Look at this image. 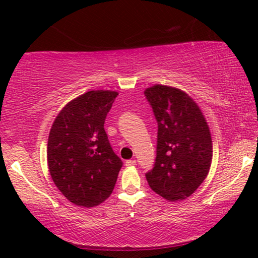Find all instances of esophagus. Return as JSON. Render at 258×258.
<instances>
[{
    "mask_svg": "<svg viewBox=\"0 0 258 258\" xmlns=\"http://www.w3.org/2000/svg\"><path fill=\"white\" fill-rule=\"evenodd\" d=\"M125 165H126V167H135V165H136V161H135V160H128V161H125Z\"/></svg>",
    "mask_w": 258,
    "mask_h": 258,
    "instance_id": "34e87169",
    "label": "esophagus"
}]
</instances>
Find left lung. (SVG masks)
Returning <instances> with one entry per match:
<instances>
[{"instance_id": "obj_1", "label": "left lung", "mask_w": 258, "mask_h": 258, "mask_svg": "<svg viewBox=\"0 0 258 258\" xmlns=\"http://www.w3.org/2000/svg\"><path fill=\"white\" fill-rule=\"evenodd\" d=\"M144 94L158 122L157 153L148 184L169 202L192 195L209 174L213 141L199 104L178 88L155 84Z\"/></svg>"}]
</instances>
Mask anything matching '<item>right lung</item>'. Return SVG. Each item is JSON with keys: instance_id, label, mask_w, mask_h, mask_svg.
<instances>
[{"instance_id": "right-lung-1", "label": "right lung", "mask_w": 258, "mask_h": 258, "mask_svg": "<svg viewBox=\"0 0 258 258\" xmlns=\"http://www.w3.org/2000/svg\"><path fill=\"white\" fill-rule=\"evenodd\" d=\"M118 93L90 90L68 102L52 123L47 161L63 196L93 208L111 195L122 161L112 151L104 121Z\"/></svg>"}]
</instances>
